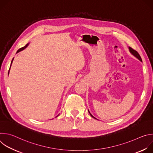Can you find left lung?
Returning a JSON list of instances; mask_svg holds the SVG:
<instances>
[{
	"mask_svg": "<svg viewBox=\"0 0 153 153\" xmlns=\"http://www.w3.org/2000/svg\"><path fill=\"white\" fill-rule=\"evenodd\" d=\"M129 51H130V53H131L133 56H134L136 57H137L139 60H140L141 62H142V59H141V57H140V56L139 55V54L138 53V52H137L136 50H133L132 48H131V47H129ZM88 112H89V113H90V114L91 115V116L92 117H93V118H94V119H96L91 113H90V112L88 111Z\"/></svg>",
	"mask_w": 153,
	"mask_h": 153,
	"instance_id": "left-lung-1",
	"label": "left lung"
}]
</instances>
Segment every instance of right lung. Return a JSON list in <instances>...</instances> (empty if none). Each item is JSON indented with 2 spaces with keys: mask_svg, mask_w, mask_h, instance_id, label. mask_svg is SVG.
<instances>
[{
  "mask_svg": "<svg viewBox=\"0 0 153 153\" xmlns=\"http://www.w3.org/2000/svg\"><path fill=\"white\" fill-rule=\"evenodd\" d=\"M28 45V44H27V45H26L25 47H22V48H20V49H19L18 50H17V53H19V52H20V51H22L23 50H24L25 48H27V47ZM13 60H12V61H11V63H12V62H13ZM11 67V66H10ZM8 74H9V72H8Z\"/></svg>",
  "mask_w": 153,
  "mask_h": 153,
  "instance_id": "obj_1",
  "label": "right lung"
}]
</instances>
